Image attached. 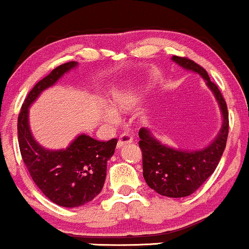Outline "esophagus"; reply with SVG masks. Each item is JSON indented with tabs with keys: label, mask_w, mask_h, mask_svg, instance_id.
<instances>
[{
	"label": "esophagus",
	"mask_w": 249,
	"mask_h": 249,
	"mask_svg": "<svg viewBox=\"0 0 249 249\" xmlns=\"http://www.w3.org/2000/svg\"><path fill=\"white\" fill-rule=\"evenodd\" d=\"M132 141H133V138L130 136V134H127V133L122 134V136L119 137L118 142H117V147L121 148L124 146L125 144H130V142H132Z\"/></svg>",
	"instance_id": "1"
}]
</instances>
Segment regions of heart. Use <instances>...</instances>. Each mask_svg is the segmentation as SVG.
Masks as SVG:
<instances>
[{
  "instance_id": "1",
  "label": "heart",
  "mask_w": 249,
  "mask_h": 249,
  "mask_svg": "<svg viewBox=\"0 0 249 249\" xmlns=\"http://www.w3.org/2000/svg\"><path fill=\"white\" fill-rule=\"evenodd\" d=\"M148 84H151L150 77H144L141 81L125 84L117 89L111 98L112 107H107L103 108V117L105 121L110 124H115L118 122L119 117L117 112H125L136 107L141 101L142 93L145 92Z\"/></svg>"
}]
</instances>
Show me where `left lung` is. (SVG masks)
<instances>
[{"label": "left lung", "mask_w": 249, "mask_h": 249, "mask_svg": "<svg viewBox=\"0 0 249 249\" xmlns=\"http://www.w3.org/2000/svg\"><path fill=\"white\" fill-rule=\"evenodd\" d=\"M171 59L182 69L201 76L218 103L222 118L221 127L213 142L198 150L168 146L156 138L147 127L139 131L142 176L146 184L160 196L184 198L196 192L218 166L227 142L228 112L224 97L218 87L211 82L204 68L184 57L173 56Z\"/></svg>", "instance_id": "left-lung-1"}]
</instances>
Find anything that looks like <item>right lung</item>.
Listing matches in <instances>:
<instances>
[{"mask_svg":"<svg viewBox=\"0 0 249 249\" xmlns=\"http://www.w3.org/2000/svg\"><path fill=\"white\" fill-rule=\"evenodd\" d=\"M77 65V62L59 65L37 83L25 98L17 121L19 151L34 182L48 199L69 208L83 206L101 193L107 160L115 153L117 139L98 142L81 133L68 147L49 150L31 132L29 107L43 91L55 85Z\"/></svg>","mask_w":249,"mask_h":249,"instance_id":"add662e5","label":"right lung"}]
</instances>
